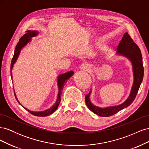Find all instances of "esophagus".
<instances>
[{"mask_svg":"<svg viewBox=\"0 0 149 149\" xmlns=\"http://www.w3.org/2000/svg\"><path fill=\"white\" fill-rule=\"evenodd\" d=\"M80 70L86 71H89L91 70V66L89 64H83L80 66Z\"/></svg>","mask_w":149,"mask_h":149,"instance_id":"esophagus-1","label":"esophagus"}]
</instances>
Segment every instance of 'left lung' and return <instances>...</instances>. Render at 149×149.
I'll return each mask as SVG.
<instances>
[{
  "instance_id": "8db88e82",
  "label": "left lung",
  "mask_w": 149,
  "mask_h": 149,
  "mask_svg": "<svg viewBox=\"0 0 149 149\" xmlns=\"http://www.w3.org/2000/svg\"><path fill=\"white\" fill-rule=\"evenodd\" d=\"M116 55L127 58L131 63L134 77L131 90L127 100L124 102L117 106L105 107H101L93 104L90 100L92 89L90 90L89 93L85 96V102L89 110L99 116L109 117L112 116L130 106L136 98L140 86L142 82L143 67L141 52L127 32H125L117 48Z\"/></svg>"
}]
</instances>
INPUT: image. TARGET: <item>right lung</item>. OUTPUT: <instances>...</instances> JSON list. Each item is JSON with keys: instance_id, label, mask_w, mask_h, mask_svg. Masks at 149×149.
Returning a JSON list of instances; mask_svg holds the SVG:
<instances>
[{"instance_id": "right-lung-1", "label": "right lung", "mask_w": 149, "mask_h": 149, "mask_svg": "<svg viewBox=\"0 0 149 149\" xmlns=\"http://www.w3.org/2000/svg\"><path fill=\"white\" fill-rule=\"evenodd\" d=\"M26 33L24 35V36H22L21 38L20 39L19 43H17V46L15 49V52H14V55H13V58L11 62V66H10V74H11V78H12V68L13 67V65L15 63V62L17 61L18 58H19V56L20 53V52L22 50V49L24 48L26 45H27L29 42L31 41V38L37 37L38 35L39 34V32L37 30H28L26 31ZM74 74V72L73 71H70L67 72V73L61 74L58 76L57 77V86L58 88V97H57V100L55 102V103L49 109L45 110V111H32L31 110L28 109L27 108H26L22 106L20 102L18 100V99L17 98L16 94L14 91V94L16 100H17L18 102H19L20 104L25 109H26L27 111H29L30 113L31 114H33L35 116H39V117H45V116H48L49 115L52 114L55 112L59 106L60 101H61V91H63V87L66 83L67 82V81L68 80V79L71 77V76H73Z\"/></svg>"}]
</instances>
